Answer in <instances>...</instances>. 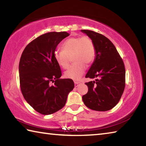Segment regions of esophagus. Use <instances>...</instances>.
Listing matches in <instances>:
<instances>
[{
  "label": "esophagus",
  "mask_w": 146,
  "mask_h": 146,
  "mask_svg": "<svg viewBox=\"0 0 146 146\" xmlns=\"http://www.w3.org/2000/svg\"><path fill=\"white\" fill-rule=\"evenodd\" d=\"M74 83H75V87H77V86L80 84V82H78V81H75V82H74Z\"/></svg>",
  "instance_id": "obj_1"
}]
</instances>
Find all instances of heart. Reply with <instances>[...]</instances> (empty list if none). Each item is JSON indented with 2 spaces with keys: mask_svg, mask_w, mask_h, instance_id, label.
I'll return each instance as SVG.
<instances>
[{
  "mask_svg": "<svg viewBox=\"0 0 146 146\" xmlns=\"http://www.w3.org/2000/svg\"><path fill=\"white\" fill-rule=\"evenodd\" d=\"M62 51H55L54 59L62 69H67L70 60L73 65L64 73L66 78L77 80L83 75L86 66L93 62L96 56L95 46L92 39L88 35L70 37L64 42L61 46Z\"/></svg>",
  "mask_w": 146,
  "mask_h": 146,
  "instance_id": "1",
  "label": "heart"
}]
</instances>
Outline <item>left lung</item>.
<instances>
[{"mask_svg": "<svg viewBox=\"0 0 146 146\" xmlns=\"http://www.w3.org/2000/svg\"><path fill=\"white\" fill-rule=\"evenodd\" d=\"M82 31L92 39L96 50L95 60L86 75L95 80L85 83L88 91L82 96L83 102L92 110H110L119 102L124 91V63L110 39L91 30Z\"/></svg>", "mask_w": 146, "mask_h": 146, "instance_id": "1", "label": "left lung"}]
</instances>
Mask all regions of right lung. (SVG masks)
<instances>
[{
	"label": "right lung",
	"mask_w": 146,
	"mask_h": 146,
	"mask_svg": "<svg viewBox=\"0 0 146 146\" xmlns=\"http://www.w3.org/2000/svg\"><path fill=\"white\" fill-rule=\"evenodd\" d=\"M69 35L66 31L43 34L29 42L22 53L19 67L21 92L40 114L61 110L75 86L71 79L60 78V68L54 59L56 46Z\"/></svg>",
	"instance_id": "1"
}]
</instances>
